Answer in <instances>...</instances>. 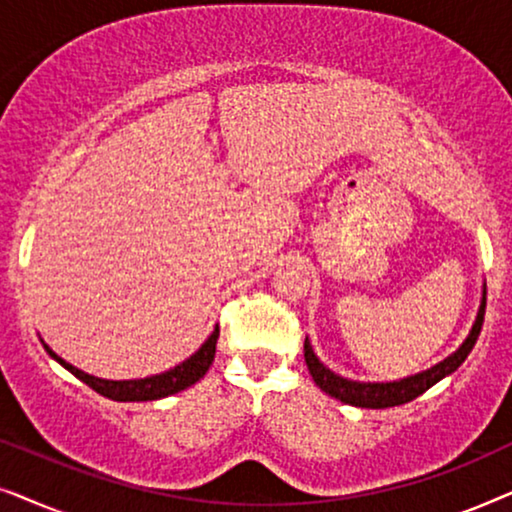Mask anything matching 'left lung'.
Here are the masks:
<instances>
[{"label":"left lung","instance_id":"1","mask_svg":"<svg viewBox=\"0 0 512 512\" xmlns=\"http://www.w3.org/2000/svg\"><path fill=\"white\" fill-rule=\"evenodd\" d=\"M485 305H487V286H482V298L478 307V317H475L471 331H468L466 340L454 349L450 356H445L443 361L436 366L422 370V373L408 375L403 380L394 382H359V380H347L338 373H333L331 368L324 366L319 361V356L314 354L310 338H305V363L310 370L312 380L317 382L321 391H326L331 398L347 405H356V408H370V410H382V408H394V405H403L415 401L417 396H422L426 389H431L433 384H438L443 377L452 375L461 363L466 361V356L471 354L478 335L482 331V321H485Z\"/></svg>","mask_w":512,"mask_h":512}]
</instances>
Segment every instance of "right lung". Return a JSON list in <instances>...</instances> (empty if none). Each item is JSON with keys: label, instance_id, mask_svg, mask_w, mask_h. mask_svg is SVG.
Returning a JSON list of instances; mask_svg holds the SVG:
<instances>
[{"label": "right lung", "instance_id": "obj_1", "mask_svg": "<svg viewBox=\"0 0 512 512\" xmlns=\"http://www.w3.org/2000/svg\"><path fill=\"white\" fill-rule=\"evenodd\" d=\"M216 340H219V326H214L212 335H209V338L202 342L198 352L188 356L186 361H181L179 366H174V368L165 370V373H158V375L139 377V380H104V377L88 375L76 366H72V363H67L65 359H62V356L55 354L44 340H41V342H44V349L48 354H51V359L58 361L62 368H67L74 377H79L81 382H86L90 389L97 391V394L107 396V398H111V401H121V403L132 401V403H135V401H158V398L179 394V391H184V389L191 387V384L202 380V377H205V373L209 370V366H212V361H214Z\"/></svg>", "mask_w": 512, "mask_h": 512}]
</instances>
